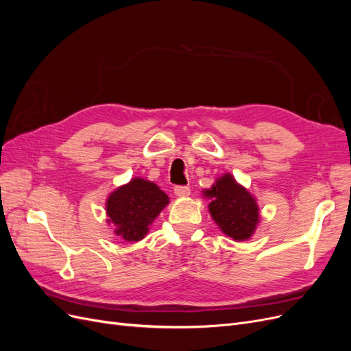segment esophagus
<instances>
[{
  "label": "esophagus",
  "instance_id": "obj_1",
  "mask_svg": "<svg viewBox=\"0 0 351 351\" xmlns=\"http://www.w3.org/2000/svg\"><path fill=\"white\" fill-rule=\"evenodd\" d=\"M174 193L178 197H187L190 195V187H187V186H177L174 189Z\"/></svg>",
  "mask_w": 351,
  "mask_h": 351
}]
</instances>
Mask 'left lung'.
<instances>
[{"label": "left lung", "mask_w": 351, "mask_h": 351, "mask_svg": "<svg viewBox=\"0 0 351 351\" xmlns=\"http://www.w3.org/2000/svg\"><path fill=\"white\" fill-rule=\"evenodd\" d=\"M202 193L210 200L208 205L210 218L227 237L246 241L254 234L261 222L258 200L234 176L222 174Z\"/></svg>", "instance_id": "8db88e82"}]
</instances>
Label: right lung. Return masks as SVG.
<instances>
[{
  "mask_svg": "<svg viewBox=\"0 0 351 351\" xmlns=\"http://www.w3.org/2000/svg\"><path fill=\"white\" fill-rule=\"evenodd\" d=\"M169 197L154 182L134 177L108 195L105 202L107 222L114 224V234L125 241H141Z\"/></svg>",
  "mask_w": 351,
  "mask_h": 351,
  "instance_id": "right-lung-1",
  "label": "right lung"
}]
</instances>
